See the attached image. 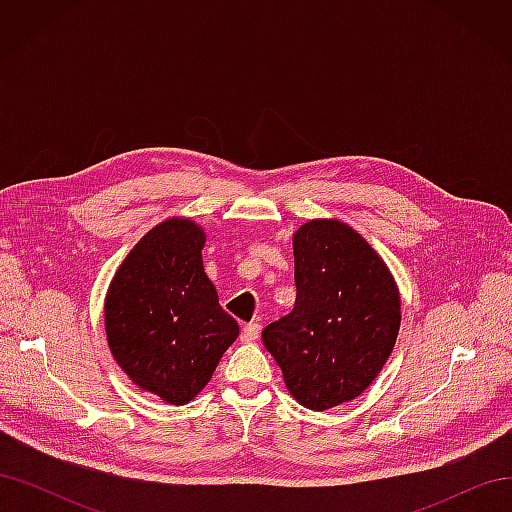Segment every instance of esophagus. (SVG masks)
<instances>
[{
    "label": "esophagus",
    "instance_id": "34e87169",
    "mask_svg": "<svg viewBox=\"0 0 512 512\" xmlns=\"http://www.w3.org/2000/svg\"><path fill=\"white\" fill-rule=\"evenodd\" d=\"M258 335H260V324L258 322L245 324V327L241 329V342L243 344H252V342H256V339H258Z\"/></svg>",
    "mask_w": 512,
    "mask_h": 512
}]
</instances>
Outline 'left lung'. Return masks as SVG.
I'll return each mask as SVG.
<instances>
[{"label": "left lung", "mask_w": 512, "mask_h": 512, "mask_svg": "<svg viewBox=\"0 0 512 512\" xmlns=\"http://www.w3.org/2000/svg\"><path fill=\"white\" fill-rule=\"evenodd\" d=\"M297 301L262 331L286 389L309 410L359 397L393 352L401 322L389 267L359 232L312 220L292 237Z\"/></svg>", "instance_id": "1"}]
</instances>
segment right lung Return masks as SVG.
<instances>
[{"instance_id":"1","label":"right lung","mask_w":512,"mask_h":512,"mask_svg":"<svg viewBox=\"0 0 512 512\" xmlns=\"http://www.w3.org/2000/svg\"><path fill=\"white\" fill-rule=\"evenodd\" d=\"M205 232L188 218L151 228L121 262L104 301L106 342L130 380L183 406L239 335L203 267Z\"/></svg>"}]
</instances>
